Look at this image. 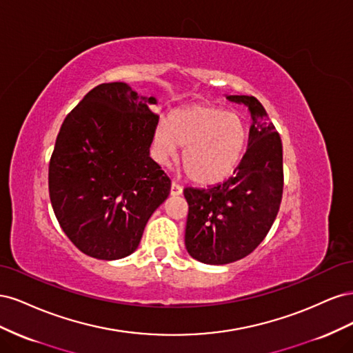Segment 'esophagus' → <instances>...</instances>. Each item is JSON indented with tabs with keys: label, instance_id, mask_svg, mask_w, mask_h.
Listing matches in <instances>:
<instances>
[{
	"label": "esophagus",
	"instance_id": "obj_1",
	"mask_svg": "<svg viewBox=\"0 0 353 353\" xmlns=\"http://www.w3.org/2000/svg\"><path fill=\"white\" fill-rule=\"evenodd\" d=\"M170 194H172V196L183 194V187H181L176 183H172V185H170Z\"/></svg>",
	"mask_w": 353,
	"mask_h": 353
}]
</instances>
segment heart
I'll return each instance as SVG.
<instances>
[{
  "instance_id": "heart-1",
  "label": "heart",
  "mask_w": 353,
  "mask_h": 353,
  "mask_svg": "<svg viewBox=\"0 0 353 353\" xmlns=\"http://www.w3.org/2000/svg\"><path fill=\"white\" fill-rule=\"evenodd\" d=\"M248 143V128L237 113L213 105L178 109L169 122L160 121L154 131L156 157L168 163L185 145L183 163L190 179L197 184H216L232 174Z\"/></svg>"
}]
</instances>
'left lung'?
Instances as JSON below:
<instances>
[{
    "mask_svg": "<svg viewBox=\"0 0 353 353\" xmlns=\"http://www.w3.org/2000/svg\"><path fill=\"white\" fill-rule=\"evenodd\" d=\"M250 112L249 143L234 175L208 188H185V249L208 265L250 254L266 237L283 197V144L258 99L225 95Z\"/></svg>",
    "mask_w": 353,
    "mask_h": 353,
    "instance_id": "1",
    "label": "left lung"
}]
</instances>
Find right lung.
Returning a JSON list of instances; mask_svg holds the SVG:
<instances>
[{
  "label": "right lung",
  "mask_w": 353,
  "mask_h": 353,
  "mask_svg": "<svg viewBox=\"0 0 353 353\" xmlns=\"http://www.w3.org/2000/svg\"><path fill=\"white\" fill-rule=\"evenodd\" d=\"M154 97L125 82L91 90L63 122L48 168L52 210L69 240L95 259L134 253L170 179L150 157Z\"/></svg>",
  "instance_id": "right-lung-1"
}]
</instances>
